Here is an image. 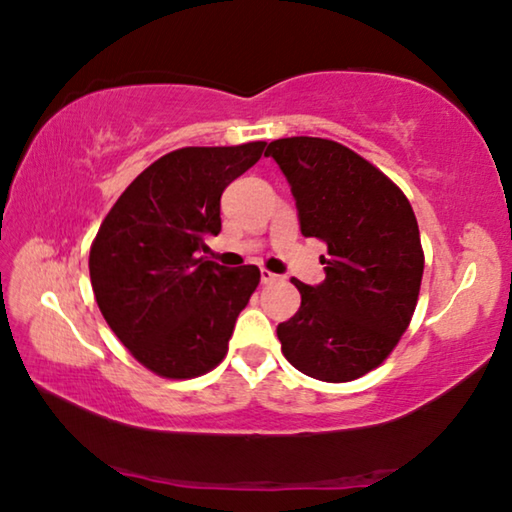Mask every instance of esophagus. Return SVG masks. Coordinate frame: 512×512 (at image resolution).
Returning a JSON list of instances; mask_svg holds the SVG:
<instances>
[{
  "instance_id": "esophagus-1",
  "label": "esophagus",
  "mask_w": 512,
  "mask_h": 512,
  "mask_svg": "<svg viewBox=\"0 0 512 512\" xmlns=\"http://www.w3.org/2000/svg\"><path fill=\"white\" fill-rule=\"evenodd\" d=\"M259 280H262V285H271V282H278L280 280V275H275L271 271L262 269V273H259Z\"/></svg>"
}]
</instances>
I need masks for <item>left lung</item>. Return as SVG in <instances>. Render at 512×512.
<instances>
[{
	"mask_svg": "<svg viewBox=\"0 0 512 512\" xmlns=\"http://www.w3.org/2000/svg\"><path fill=\"white\" fill-rule=\"evenodd\" d=\"M291 186L303 237L326 241V280L305 285L300 307L278 326L285 358L326 383L376 369L399 344L415 312L424 253L408 198L346 145L291 136L271 141Z\"/></svg>",
	"mask_w": 512,
	"mask_h": 512,
	"instance_id": "left-lung-1",
	"label": "left lung"
}]
</instances>
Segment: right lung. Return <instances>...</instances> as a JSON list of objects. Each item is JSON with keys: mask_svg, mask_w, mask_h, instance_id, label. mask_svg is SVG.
<instances>
[{"mask_svg": "<svg viewBox=\"0 0 512 512\" xmlns=\"http://www.w3.org/2000/svg\"><path fill=\"white\" fill-rule=\"evenodd\" d=\"M264 145L164 154L127 186L97 230L88 257L97 307L157 376L214 369L259 285L257 266L227 269L200 250L221 232L225 186L257 164Z\"/></svg>", "mask_w": 512, "mask_h": 512, "instance_id": "1", "label": "right lung"}]
</instances>
